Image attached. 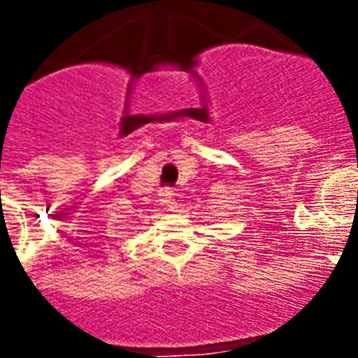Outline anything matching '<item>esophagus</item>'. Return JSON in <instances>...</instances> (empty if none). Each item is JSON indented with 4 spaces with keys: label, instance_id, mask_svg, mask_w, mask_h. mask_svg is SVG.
Masks as SVG:
<instances>
[{
    "label": "esophagus",
    "instance_id": "esophagus-1",
    "mask_svg": "<svg viewBox=\"0 0 358 358\" xmlns=\"http://www.w3.org/2000/svg\"><path fill=\"white\" fill-rule=\"evenodd\" d=\"M159 196H162L163 206L167 208L169 212H176V210H178V204H176V199H174L173 191H171V189H163L162 193H159Z\"/></svg>",
    "mask_w": 358,
    "mask_h": 358
}]
</instances>
